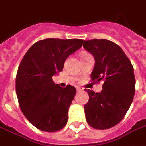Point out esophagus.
<instances>
[{
	"label": "esophagus",
	"instance_id": "obj_1",
	"mask_svg": "<svg viewBox=\"0 0 146 146\" xmlns=\"http://www.w3.org/2000/svg\"><path fill=\"white\" fill-rule=\"evenodd\" d=\"M83 88H81L80 87H76V91L77 92H80V91H82Z\"/></svg>",
	"mask_w": 146,
	"mask_h": 146
}]
</instances>
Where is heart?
I'll return each mask as SVG.
<instances>
[{"label":"heart","instance_id":"heart-1","mask_svg":"<svg viewBox=\"0 0 146 146\" xmlns=\"http://www.w3.org/2000/svg\"><path fill=\"white\" fill-rule=\"evenodd\" d=\"M86 54H87V53H84V54H82V56H84V55H86Z\"/></svg>","mask_w":146,"mask_h":146}]
</instances>
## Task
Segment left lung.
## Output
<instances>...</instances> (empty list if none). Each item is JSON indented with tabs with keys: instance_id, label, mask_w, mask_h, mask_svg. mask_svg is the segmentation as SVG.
I'll use <instances>...</instances> for the list:
<instances>
[{
	"instance_id": "left-lung-1",
	"label": "left lung",
	"mask_w": 146,
	"mask_h": 146,
	"mask_svg": "<svg viewBox=\"0 0 146 146\" xmlns=\"http://www.w3.org/2000/svg\"><path fill=\"white\" fill-rule=\"evenodd\" d=\"M83 47L95 58L92 80L103 81L99 93L85 89L89 95L84 106L87 122L98 130L110 128L122 120L132 103L135 92L134 68L122 48L110 40H84Z\"/></svg>"
}]
</instances>
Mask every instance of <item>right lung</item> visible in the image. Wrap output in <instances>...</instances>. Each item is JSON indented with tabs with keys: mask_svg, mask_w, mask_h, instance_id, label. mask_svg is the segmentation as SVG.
<instances>
[{
	"mask_svg": "<svg viewBox=\"0 0 146 146\" xmlns=\"http://www.w3.org/2000/svg\"><path fill=\"white\" fill-rule=\"evenodd\" d=\"M84 40H42L27 51L18 69L15 88L24 116L43 131L64 127L68 111L76 95L75 87L62 88L52 76L62 71L65 61L82 47Z\"/></svg>",
	"mask_w": 146,
	"mask_h": 146,
	"instance_id": "obj_1",
	"label": "right lung"
}]
</instances>
